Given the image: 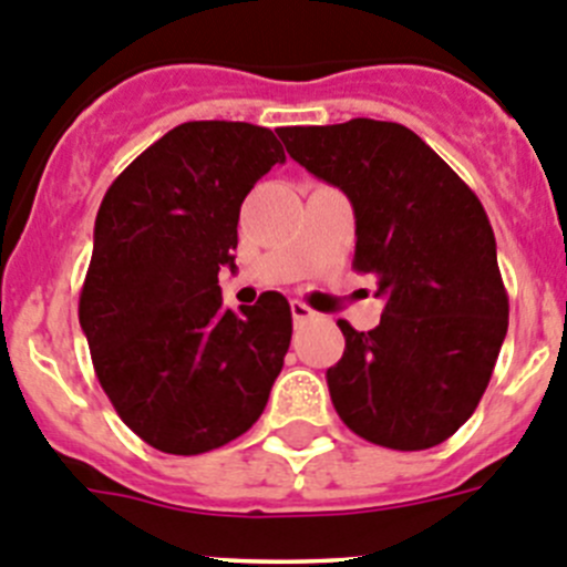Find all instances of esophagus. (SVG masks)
I'll return each mask as SVG.
<instances>
[{
	"instance_id": "1",
	"label": "esophagus",
	"mask_w": 567,
	"mask_h": 567,
	"mask_svg": "<svg viewBox=\"0 0 567 567\" xmlns=\"http://www.w3.org/2000/svg\"><path fill=\"white\" fill-rule=\"evenodd\" d=\"M290 313H293L296 324H301V321H310L316 316L313 310H310L308 305H301V301H290Z\"/></svg>"
}]
</instances>
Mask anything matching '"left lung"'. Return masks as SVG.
<instances>
[{"instance_id":"obj_1","label":"left lung","mask_w":567,"mask_h":567,"mask_svg":"<svg viewBox=\"0 0 567 567\" xmlns=\"http://www.w3.org/2000/svg\"><path fill=\"white\" fill-rule=\"evenodd\" d=\"M279 136L290 158L349 198L352 266L385 299L374 330L338 321L347 347L327 369L338 416L391 451L442 444L473 416L509 327L484 206L405 125L358 116Z\"/></svg>"}]
</instances>
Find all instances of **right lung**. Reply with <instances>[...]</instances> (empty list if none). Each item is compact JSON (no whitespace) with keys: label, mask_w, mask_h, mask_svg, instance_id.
I'll return each instance as SVG.
<instances>
[{"label":"right lung","mask_w":567,"mask_h":567,"mask_svg":"<svg viewBox=\"0 0 567 567\" xmlns=\"http://www.w3.org/2000/svg\"><path fill=\"white\" fill-rule=\"evenodd\" d=\"M285 162L268 128L200 120L153 142L105 193L81 290V330L120 420L173 456L224 447L259 420L290 347L268 290L226 310L240 204Z\"/></svg>","instance_id":"obj_1"}]
</instances>
